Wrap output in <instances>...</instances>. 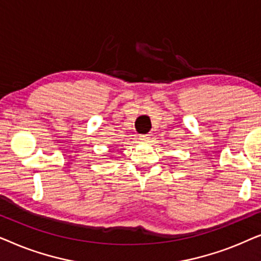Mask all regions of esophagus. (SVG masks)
<instances>
[{
    "label": "esophagus",
    "instance_id": "34e87169",
    "mask_svg": "<svg viewBox=\"0 0 261 261\" xmlns=\"http://www.w3.org/2000/svg\"><path fill=\"white\" fill-rule=\"evenodd\" d=\"M149 139H151V134L140 135V140H142V141H149Z\"/></svg>",
    "mask_w": 261,
    "mask_h": 261
}]
</instances>
